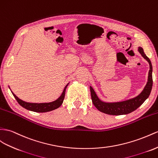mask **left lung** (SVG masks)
Returning <instances> with one entry per match:
<instances>
[{
    "label": "left lung",
    "mask_w": 158,
    "mask_h": 158,
    "mask_svg": "<svg viewBox=\"0 0 158 158\" xmlns=\"http://www.w3.org/2000/svg\"><path fill=\"white\" fill-rule=\"evenodd\" d=\"M138 51L149 64V71L148 73V79L146 85L145 86L143 91L141 92V94L136 96L135 98L123 101V102L114 103L104 102L99 99L94 89L90 86L92 102L95 107L101 112L112 115H120L130 114V113L135 111L139 106H141L150 95L153 85L152 64L151 60L145 55L143 49L141 47H138Z\"/></svg>",
    "instance_id": "left-lung-1"
}]
</instances>
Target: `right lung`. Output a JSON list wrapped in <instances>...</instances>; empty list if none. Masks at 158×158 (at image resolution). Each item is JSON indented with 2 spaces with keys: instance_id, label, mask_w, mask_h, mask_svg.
<instances>
[{
  "instance_id": "1",
  "label": "right lung",
  "mask_w": 158,
  "mask_h": 158,
  "mask_svg": "<svg viewBox=\"0 0 158 158\" xmlns=\"http://www.w3.org/2000/svg\"><path fill=\"white\" fill-rule=\"evenodd\" d=\"M69 83L67 85L64 87V90L62 93L61 95H60L59 98L56 99L54 102H49V103H29V102H24V101L21 100V99H19L18 97L16 96L13 92V96L15 97V98L16 100L17 101V102L20 104V106H21L25 108L26 110L32 111L34 112H39V113H44V112H48V111H51L55 110V109L59 108L60 106H61L63 100L64 98V95H65V91L67 87L68 86ZM10 88V87H9Z\"/></svg>"
}]
</instances>
